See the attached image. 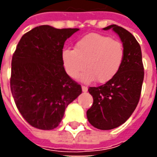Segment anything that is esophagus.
I'll return each mask as SVG.
<instances>
[{"mask_svg":"<svg viewBox=\"0 0 157 157\" xmlns=\"http://www.w3.org/2000/svg\"><path fill=\"white\" fill-rule=\"evenodd\" d=\"M82 92H87V90H88V89H87V87H86V86H82Z\"/></svg>","mask_w":157,"mask_h":157,"instance_id":"1","label":"esophagus"}]
</instances>
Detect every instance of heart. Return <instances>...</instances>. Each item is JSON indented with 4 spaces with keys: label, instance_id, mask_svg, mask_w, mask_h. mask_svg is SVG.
I'll return each mask as SVG.
<instances>
[{
    "label": "heart",
    "instance_id": "heart-1",
    "mask_svg": "<svg viewBox=\"0 0 157 157\" xmlns=\"http://www.w3.org/2000/svg\"><path fill=\"white\" fill-rule=\"evenodd\" d=\"M124 46L121 42L100 33H89L75 43V48H65L61 54L65 71L71 78L88 83L111 81L124 59Z\"/></svg>",
    "mask_w": 157,
    "mask_h": 157
}]
</instances>
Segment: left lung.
<instances>
[{
  "label": "left lung",
  "mask_w": 157,
  "mask_h": 157,
  "mask_svg": "<svg viewBox=\"0 0 157 157\" xmlns=\"http://www.w3.org/2000/svg\"><path fill=\"white\" fill-rule=\"evenodd\" d=\"M112 29L124 46L125 55L121 68L113 78L98 87H89L93 104L87 110L89 123L102 130L115 128L126 122L137 107L144 80L141 48L130 33L115 24Z\"/></svg>",
  "instance_id": "left-lung-1"
}]
</instances>
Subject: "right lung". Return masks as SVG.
<instances>
[{
  "label": "right lung",
  "mask_w": 157,
  "mask_h": 157,
  "mask_svg": "<svg viewBox=\"0 0 157 157\" xmlns=\"http://www.w3.org/2000/svg\"><path fill=\"white\" fill-rule=\"evenodd\" d=\"M79 29L36 27L20 39L12 59L11 91L29 124L48 130L61 122L82 86L65 72L61 54L65 40Z\"/></svg>",
  "instance_id": "add662e5"
}]
</instances>
